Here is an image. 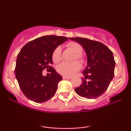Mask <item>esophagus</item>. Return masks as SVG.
I'll list each match as a JSON object with an SVG mask.
<instances>
[{
    "mask_svg": "<svg viewBox=\"0 0 131 131\" xmlns=\"http://www.w3.org/2000/svg\"><path fill=\"white\" fill-rule=\"evenodd\" d=\"M63 79H71V77H68V76H63Z\"/></svg>",
    "mask_w": 131,
    "mask_h": 131,
    "instance_id": "34e87169",
    "label": "esophagus"
}]
</instances>
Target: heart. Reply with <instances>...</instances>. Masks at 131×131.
<instances>
[{
  "label": "heart",
  "instance_id": "heart-1",
  "mask_svg": "<svg viewBox=\"0 0 131 131\" xmlns=\"http://www.w3.org/2000/svg\"><path fill=\"white\" fill-rule=\"evenodd\" d=\"M67 47L75 53L73 60L77 59L81 63L85 62V57L82 55L83 47L76 42H70L67 44ZM52 60L54 63L60 62L61 60V49L60 47H57L52 54ZM81 69V64L77 61L73 62H63L57 67V71L60 74L64 76H71Z\"/></svg>",
  "mask_w": 131,
  "mask_h": 131
}]
</instances>
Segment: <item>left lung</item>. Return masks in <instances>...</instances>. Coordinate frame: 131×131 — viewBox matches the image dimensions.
I'll return each mask as SVG.
<instances>
[{
    "instance_id": "1",
    "label": "left lung",
    "mask_w": 131,
    "mask_h": 131,
    "mask_svg": "<svg viewBox=\"0 0 131 131\" xmlns=\"http://www.w3.org/2000/svg\"><path fill=\"white\" fill-rule=\"evenodd\" d=\"M70 39L80 43L88 56V66L82 72L85 78H82V83L75 88V92L84 98H97L107 90L114 77L115 61L113 52L100 42L82 37Z\"/></svg>"
}]
</instances>
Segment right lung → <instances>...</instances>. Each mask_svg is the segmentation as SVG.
I'll use <instances>...</instances> for the list:
<instances>
[{"mask_svg":"<svg viewBox=\"0 0 131 131\" xmlns=\"http://www.w3.org/2000/svg\"><path fill=\"white\" fill-rule=\"evenodd\" d=\"M68 40L67 37L45 36L27 43L19 52L15 72L19 88L29 100L42 103L55 95L62 77L51 66L54 49ZM45 69L50 77H43Z\"/></svg>","mask_w":131,"mask_h":131,"instance_id":"1","label":"right lung"}]
</instances>
